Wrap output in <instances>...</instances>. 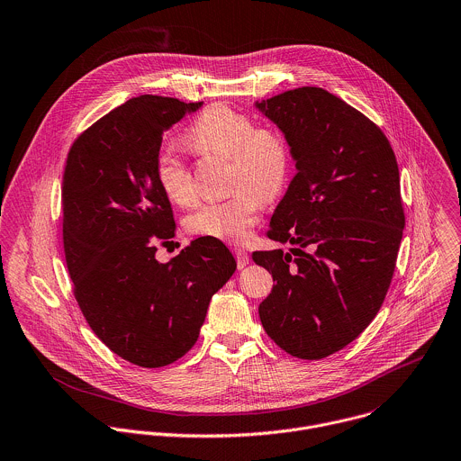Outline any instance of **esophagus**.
<instances>
[{
	"instance_id": "obj_1",
	"label": "esophagus",
	"mask_w": 461,
	"mask_h": 461,
	"mask_svg": "<svg viewBox=\"0 0 461 461\" xmlns=\"http://www.w3.org/2000/svg\"><path fill=\"white\" fill-rule=\"evenodd\" d=\"M234 254H236V259H238V267L240 268H245L249 265V254L243 250V249H234Z\"/></svg>"
}]
</instances>
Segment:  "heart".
<instances>
[{
  "label": "heart",
  "mask_w": 461,
  "mask_h": 461,
  "mask_svg": "<svg viewBox=\"0 0 461 461\" xmlns=\"http://www.w3.org/2000/svg\"><path fill=\"white\" fill-rule=\"evenodd\" d=\"M185 143L196 154L230 158L234 193L223 200L203 203L185 221L198 236L243 241L256 223L265 200L276 198L286 185L292 154L286 138L230 105H209L189 127ZM155 176L166 198L180 207L196 200L193 175L182 157L164 149L155 158Z\"/></svg>",
  "instance_id": "heart-1"
}]
</instances>
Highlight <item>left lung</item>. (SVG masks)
<instances>
[{
  "label": "left lung",
  "instance_id": "8db88e82",
  "mask_svg": "<svg viewBox=\"0 0 461 461\" xmlns=\"http://www.w3.org/2000/svg\"><path fill=\"white\" fill-rule=\"evenodd\" d=\"M254 107L297 167L268 229L290 252L252 254L276 281L259 318L283 350L321 359L368 327L390 288L404 230L397 158L377 125L321 87Z\"/></svg>",
  "mask_w": 461,
  "mask_h": 461
}]
</instances>
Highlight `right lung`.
<instances>
[{"mask_svg":"<svg viewBox=\"0 0 461 461\" xmlns=\"http://www.w3.org/2000/svg\"><path fill=\"white\" fill-rule=\"evenodd\" d=\"M200 107L132 98L73 143L64 169L62 234L77 303L114 354L145 368L196 343L212 295L236 272L230 250L209 236L167 263L155 259V243L175 236L155 158L162 134Z\"/></svg>","mask_w":461,"mask_h":461,"instance_id":"1","label":"right lung"}]
</instances>
